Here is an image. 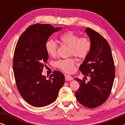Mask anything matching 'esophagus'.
Instances as JSON below:
<instances>
[{"mask_svg": "<svg viewBox=\"0 0 125 125\" xmlns=\"http://www.w3.org/2000/svg\"><path fill=\"white\" fill-rule=\"evenodd\" d=\"M65 79L66 81H72L73 80V77L70 75H67L66 74L65 75Z\"/></svg>", "mask_w": 125, "mask_h": 125, "instance_id": "esophagus-1", "label": "esophagus"}]
</instances>
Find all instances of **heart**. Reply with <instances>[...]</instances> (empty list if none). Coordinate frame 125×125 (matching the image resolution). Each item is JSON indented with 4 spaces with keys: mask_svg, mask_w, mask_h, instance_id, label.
Instances as JSON below:
<instances>
[{
    "mask_svg": "<svg viewBox=\"0 0 125 125\" xmlns=\"http://www.w3.org/2000/svg\"><path fill=\"white\" fill-rule=\"evenodd\" d=\"M62 43L69 47L68 54L79 59H84L88 55L91 49V42L86 37L79 38V36L71 31L63 33L59 37ZM45 50L49 56L54 57L56 55L58 45L53 39H49L45 43ZM56 66L67 73L72 72L74 69L75 61L72 58L60 59L56 62Z\"/></svg>",
    "mask_w": 125,
    "mask_h": 125,
    "instance_id": "1",
    "label": "heart"
}]
</instances>
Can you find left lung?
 Here are the masks:
<instances>
[{"label":"left lung","mask_w":125,"mask_h":125,"mask_svg":"<svg viewBox=\"0 0 125 125\" xmlns=\"http://www.w3.org/2000/svg\"><path fill=\"white\" fill-rule=\"evenodd\" d=\"M85 32L91 42L88 55L79 67L80 71L90 80L75 78L80 84L75 93L80 104L89 108L102 104L110 94L115 76L111 49L106 40L97 31L87 28Z\"/></svg>","instance_id":"left-lung-1"}]
</instances>
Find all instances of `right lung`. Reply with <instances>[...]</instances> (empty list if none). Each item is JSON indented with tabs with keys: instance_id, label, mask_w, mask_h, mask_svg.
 I'll return each instance as SVG.
<instances>
[{
	"instance_id": "obj_1",
	"label": "right lung",
	"mask_w": 125,
	"mask_h": 125,
	"mask_svg": "<svg viewBox=\"0 0 125 125\" xmlns=\"http://www.w3.org/2000/svg\"><path fill=\"white\" fill-rule=\"evenodd\" d=\"M61 29L49 24L31 25L16 46L13 63L16 83L21 97L33 106L43 107L55 101L64 84V76L61 72L54 71L49 79L42 74L49 58L46 42Z\"/></svg>"
}]
</instances>
